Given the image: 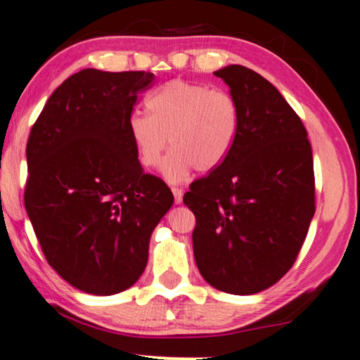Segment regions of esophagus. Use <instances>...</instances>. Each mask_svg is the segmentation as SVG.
<instances>
[{"instance_id": "34e87169", "label": "esophagus", "mask_w": 360, "mask_h": 360, "mask_svg": "<svg viewBox=\"0 0 360 360\" xmlns=\"http://www.w3.org/2000/svg\"><path fill=\"white\" fill-rule=\"evenodd\" d=\"M172 193L175 204H181V201H184V191L179 190V188H172Z\"/></svg>"}]
</instances>
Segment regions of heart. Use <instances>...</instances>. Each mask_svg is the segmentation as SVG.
Returning a JSON list of instances; mask_svg holds the SVG:
<instances>
[{"instance_id": "heart-1", "label": "heart", "mask_w": 360, "mask_h": 360, "mask_svg": "<svg viewBox=\"0 0 360 360\" xmlns=\"http://www.w3.org/2000/svg\"><path fill=\"white\" fill-rule=\"evenodd\" d=\"M146 108L148 115L129 117V135L143 167H155L170 145L161 166L170 184L184 181L193 169L201 174L219 169L234 148L240 115L225 91L172 79L150 96Z\"/></svg>"}]
</instances>
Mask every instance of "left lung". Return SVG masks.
Masks as SVG:
<instances>
[{"label": "left lung", "mask_w": 360, "mask_h": 360, "mask_svg": "<svg viewBox=\"0 0 360 360\" xmlns=\"http://www.w3.org/2000/svg\"><path fill=\"white\" fill-rule=\"evenodd\" d=\"M239 107L234 148L219 169L193 181L184 202L196 217L193 252L212 287L253 295L295 263L314 217L313 151L302 120L250 68L214 72Z\"/></svg>", "instance_id": "left-lung-1"}]
</instances>
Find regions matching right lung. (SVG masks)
I'll return each mask as SVG.
<instances>
[{
	"label": "right lung",
	"mask_w": 360,
	"mask_h": 360,
	"mask_svg": "<svg viewBox=\"0 0 360 360\" xmlns=\"http://www.w3.org/2000/svg\"><path fill=\"white\" fill-rule=\"evenodd\" d=\"M155 75L86 68L47 100L28 137L25 209L47 263L92 295L139 281L153 229L174 204L145 174L127 122Z\"/></svg>",
	"instance_id": "right-lung-1"
}]
</instances>
